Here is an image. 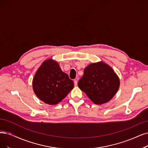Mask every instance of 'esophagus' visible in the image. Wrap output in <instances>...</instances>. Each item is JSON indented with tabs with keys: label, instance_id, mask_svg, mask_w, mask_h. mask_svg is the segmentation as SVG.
I'll return each instance as SVG.
<instances>
[{
	"label": "esophagus",
	"instance_id": "obj_1",
	"mask_svg": "<svg viewBox=\"0 0 148 148\" xmlns=\"http://www.w3.org/2000/svg\"><path fill=\"white\" fill-rule=\"evenodd\" d=\"M74 84L75 86H76L78 85V81H77V79H75L74 80Z\"/></svg>",
	"mask_w": 148,
	"mask_h": 148
}]
</instances>
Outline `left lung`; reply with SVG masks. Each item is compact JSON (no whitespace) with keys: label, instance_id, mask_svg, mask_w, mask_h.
Instances as JSON below:
<instances>
[{"label":"left lung","instance_id":"left-lung-1","mask_svg":"<svg viewBox=\"0 0 148 148\" xmlns=\"http://www.w3.org/2000/svg\"><path fill=\"white\" fill-rule=\"evenodd\" d=\"M78 85L89 99L96 104L106 103L112 98L120 86L116 73L108 65L103 62L88 66Z\"/></svg>","mask_w":148,"mask_h":148}]
</instances>
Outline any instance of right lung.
<instances>
[{"label": "right lung", "mask_w": 148, "mask_h": 148, "mask_svg": "<svg viewBox=\"0 0 148 148\" xmlns=\"http://www.w3.org/2000/svg\"><path fill=\"white\" fill-rule=\"evenodd\" d=\"M73 87V81L62 72L56 62L51 60L41 65L33 81L34 93L49 104H56L62 101Z\"/></svg>", "instance_id": "1"}]
</instances>
